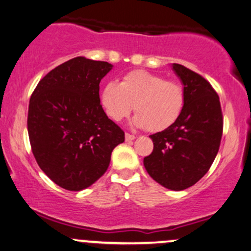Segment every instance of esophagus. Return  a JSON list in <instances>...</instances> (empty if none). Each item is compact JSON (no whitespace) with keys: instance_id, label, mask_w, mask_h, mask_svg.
Here are the masks:
<instances>
[{"instance_id":"34e87169","label":"esophagus","mask_w":251,"mask_h":251,"mask_svg":"<svg viewBox=\"0 0 251 251\" xmlns=\"http://www.w3.org/2000/svg\"><path fill=\"white\" fill-rule=\"evenodd\" d=\"M136 138V136L135 135H130V133H128V132H126V142H129V141H133V139Z\"/></svg>"}]
</instances>
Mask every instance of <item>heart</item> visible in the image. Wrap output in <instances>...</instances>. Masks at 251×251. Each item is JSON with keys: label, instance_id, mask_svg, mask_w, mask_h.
<instances>
[{"label": "heart", "instance_id": "obj_1", "mask_svg": "<svg viewBox=\"0 0 251 251\" xmlns=\"http://www.w3.org/2000/svg\"><path fill=\"white\" fill-rule=\"evenodd\" d=\"M107 115L120 122L132 107V126L159 132L173 126L184 107V91L180 84L144 70L126 74L122 80L107 83L100 93Z\"/></svg>", "mask_w": 251, "mask_h": 251}]
</instances>
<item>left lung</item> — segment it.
I'll use <instances>...</instances> for the list:
<instances>
[{"mask_svg":"<svg viewBox=\"0 0 251 251\" xmlns=\"http://www.w3.org/2000/svg\"><path fill=\"white\" fill-rule=\"evenodd\" d=\"M184 91V107L177 121L151 135L153 151L144 158L150 176L171 190H184L207 173L219 151L223 113L219 97L201 75L172 64Z\"/></svg>","mask_w":251,"mask_h":251,"instance_id":"left-lung-1","label":"left lung"}]
</instances>
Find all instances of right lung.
Here are the masks:
<instances>
[{"label": "right lung", "mask_w": 251, "mask_h": 251, "mask_svg": "<svg viewBox=\"0 0 251 251\" xmlns=\"http://www.w3.org/2000/svg\"><path fill=\"white\" fill-rule=\"evenodd\" d=\"M113 66L78 56L50 71L32 93L27 130L39 167L63 189L79 191L105 174L125 132L100 105Z\"/></svg>", "instance_id": "add662e5"}]
</instances>
